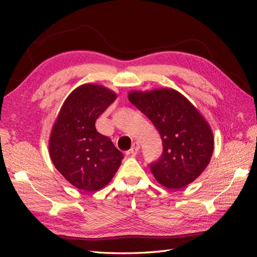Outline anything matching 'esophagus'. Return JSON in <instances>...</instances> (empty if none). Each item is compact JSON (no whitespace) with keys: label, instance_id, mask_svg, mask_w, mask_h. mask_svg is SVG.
<instances>
[{"label":"esophagus","instance_id":"obj_1","mask_svg":"<svg viewBox=\"0 0 257 257\" xmlns=\"http://www.w3.org/2000/svg\"><path fill=\"white\" fill-rule=\"evenodd\" d=\"M132 148H136V147H135V144H133V145H132Z\"/></svg>","mask_w":257,"mask_h":257}]
</instances>
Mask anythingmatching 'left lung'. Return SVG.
I'll return each mask as SVG.
<instances>
[{"label": "left lung", "mask_w": 257, "mask_h": 257, "mask_svg": "<svg viewBox=\"0 0 257 257\" xmlns=\"http://www.w3.org/2000/svg\"><path fill=\"white\" fill-rule=\"evenodd\" d=\"M116 98V92L99 84L78 86L65 99L53 123L48 139L53 165L70 184L87 192L105 188L123 159L110 138L95 127Z\"/></svg>", "instance_id": "8db88e82"}]
</instances>
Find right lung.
<instances>
[{"instance_id": "1", "label": "right lung", "mask_w": 257, "mask_h": 257, "mask_svg": "<svg viewBox=\"0 0 257 257\" xmlns=\"http://www.w3.org/2000/svg\"><path fill=\"white\" fill-rule=\"evenodd\" d=\"M128 98L160 135L162 156L150 167L157 181L171 190L193 182L209 166L214 150L211 125L203 114L172 88L130 90Z\"/></svg>"}]
</instances>
